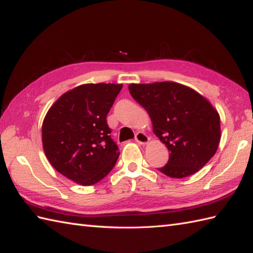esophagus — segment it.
<instances>
[{
	"instance_id": "1",
	"label": "esophagus",
	"mask_w": 253,
	"mask_h": 253,
	"mask_svg": "<svg viewBox=\"0 0 253 253\" xmlns=\"http://www.w3.org/2000/svg\"><path fill=\"white\" fill-rule=\"evenodd\" d=\"M135 141L138 144H147L149 141V137L146 135L144 132H137L136 135H135Z\"/></svg>"
}]
</instances>
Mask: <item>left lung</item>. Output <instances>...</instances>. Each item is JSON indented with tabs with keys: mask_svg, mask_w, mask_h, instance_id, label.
I'll return each mask as SVG.
<instances>
[{
	"mask_svg": "<svg viewBox=\"0 0 253 253\" xmlns=\"http://www.w3.org/2000/svg\"><path fill=\"white\" fill-rule=\"evenodd\" d=\"M128 91L148 112L154 133L170 151L160 172L187 177L214 156L221 139L220 116L199 93L175 82L130 84Z\"/></svg>",
	"mask_w": 253,
	"mask_h": 253,
	"instance_id": "obj_1",
	"label": "left lung"
}]
</instances>
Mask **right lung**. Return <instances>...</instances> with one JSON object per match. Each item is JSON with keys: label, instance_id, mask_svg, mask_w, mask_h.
I'll return each mask as SVG.
<instances>
[{"label": "right lung", "instance_id": "obj_1", "mask_svg": "<svg viewBox=\"0 0 253 253\" xmlns=\"http://www.w3.org/2000/svg\"><path fill=\"white\" fill-rule=\"evenodd\" d=\"M122 84H83L56 100L44 118L43 149L56 171L88 186L114 169L119 147L107 115Z\"/></svg>", "mask_w": 253, "mask_h": 253}]
</instances>
